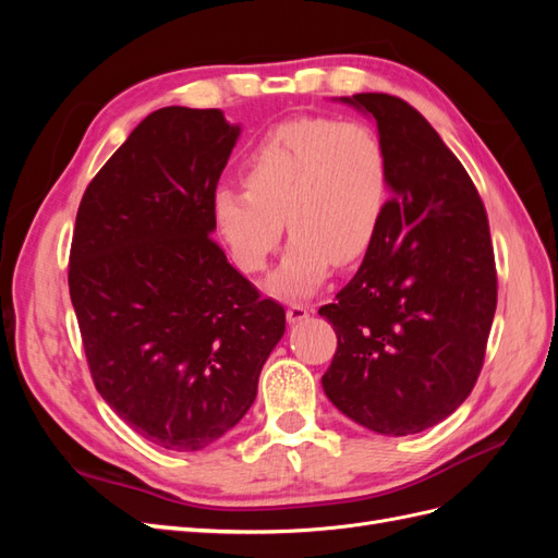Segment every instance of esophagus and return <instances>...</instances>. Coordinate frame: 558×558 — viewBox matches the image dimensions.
Listing matches in <instances>:
<instances>
[{
	"mask_svg": "<svg viewBox=\"0 0 558 558\" xmlns=\"http://www.w3.org/2000/svg\"><path fill=\"white\" fill-rule=\"evenodd\" d=\"M310 316V307L305 305H291L286 310V318L291 320V324H300V320H305Z\"/></svg>",
	"mask_w": 558,
	"mask_h": 558,
	"instance_id": "esophagus-1",
	"label": "esophagus"
}]
</instances>
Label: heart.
Returning a JSON list of instances; mask_svg holds the SVG:
<instances>
[{
    "label": "heart",
    "mask_w": 558,
    "mask_h": 558,
    "mask_svg": "<svg viewBox=\"0 0 558 558\" xmlns=\"http://www.w3.org/2000/svg\"><path fill=\"white\" fill-rule=\"evenodd\" d=\"M244 185L211 197L216 232L242 272L256 275L277 251L283 221L293 242L275 293L305 295L330 265H351L373 246L388 205V158L359 121L298 116L267 130L242 167Z\"/></svg>",
    "instance_id": "1"
}]
</instances>
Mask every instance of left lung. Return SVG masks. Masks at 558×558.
Masks as SVG:
<instances>
[{"mask_svg": "<svg viewBox=\"0 0 558 558\" xmlns=\"http://www.w3.org/2000/svg\"><path fill=\"white\" fill-rule=\"evenodd\" d=\"M342 99L377 121L393 197L359 272L318 310L337 335L320 384L356 424L412 435L459 410L482 373L498 300L492 232L424 116L386 93Z\"/></svg>", "mask_w": 558, "mask_h": 558, "instance_id": "obj_1", "label": "left lung"}]
</instances>
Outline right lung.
<instances>
[{
    "label": "right lung",
    "mask_w": 558,
    "mask_h": 558,
    "mask_svg": "<svg viewBox=\"0 0 558 558\" xmlns=\"http://www.w3.org/2000/svg\"><path fill=\"white\" fill-rule=\"evenodd\" d=\"M238 137L218 109H158L76 214L66 279L90 377L134 433L170 451L205 449L238 424L286 330L279 302L211 240Z\"/></svg>",
    "instance_id": "add662e5"
}]
</instances>
